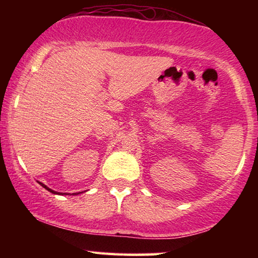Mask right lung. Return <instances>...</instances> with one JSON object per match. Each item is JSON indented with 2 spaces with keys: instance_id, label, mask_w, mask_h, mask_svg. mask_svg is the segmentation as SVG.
<instances>
[{
  "instance_id": "1",
  "label": "right lung",
  "mask_w": 258,
  "mask_h": 258,
  "mask_svg": "<svg viewBox=\"0 0 258 258\" xmlns=\"http://www.w3.org/2000/svg\"><path fill=\"white\" fill-rule=\"evenodd\" d=\"M40 184H41L42 186H43V188H45V189H47V190H48V191H50V192H52V194H57V192H56V191H54V190L49 189L47 185H44V184H43V183H40ZM64 194H66V192H64ZM64 194H63V192H61V195H64Z\"/></svg>"
}]
</instances>
